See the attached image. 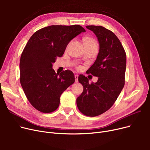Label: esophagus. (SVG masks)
Returning <instances> with one entry per match:
<instances>
[{
  "instance_id": "esophagus-1",
  "label": "esophagus",
  "mask_w": 150,
  "mask_h": 150,
  "mask_svg": "<svg viewBox=\"0 0 150 150\" xmlns=\"http://www.w3.org/2000/svg\"><path fill=\"white\" fill-rule=\"evenodd\" d=\"M75 82L77 83L78 81V75L75 74Z\"/></svg>"
}]
</instances>
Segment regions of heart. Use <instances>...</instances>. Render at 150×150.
I'll return each instance as SVG.
<instances>
[{"label": "heart", "mask_w": 150, "mask_h": 150, "mask_svg": "<svg viewBox=\"0 0 150 150\" xmlns=\"http://www.w3.org/2000/svg\"><path fill=\"white\" fill-rule=\"evenodd\" d=\"M84 44H97L96 41L95 39H93V38H86L84 39ZM80 67H78V69H80Z\"/></svg>", "instance_id": "heart-1"}]
</instances>
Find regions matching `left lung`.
<instances>
[{
    "label": "left lung",
    "instance_id": "8db88e82",
    "mask_svg": "<svg viewBox=\"0 0 150 150\" xmlns=\"http://www.w3.org/2000/svg\"><path fill=\"white\" fill-rule=\"evenodd\" d=\"M97 36L100 44L97 58L86 73L98 77L89 83L84 75L78 76L83 92L76 98L80 111L89 117L102 114L111 108L124 87L127 56L116 35L108 29L96 25L86 26Z\"/></svg>",
    "mask_w": 150,
    "mask_h": 150
}]
</instances>
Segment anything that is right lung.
<instances>
[{
  "label": "right lung",
  "instance_id": "1",
  "mask_svg": "<svg viewBox=\"0 0 150 150\" xmlns=\"http://www.w3.org/2000/svg\"><path fill=\"white\" fill-rule=\"evenodd\" d=\"M86 30L79 25H50L36 31L29 39L20 59V82L25 96L38 111L56 110L62 93L75 82L72 71L59 74L52 63L61 57L69 42Z\"/></svg>",
  "mask_w": 150,
  "mask_h": 150
}]
</instances>
